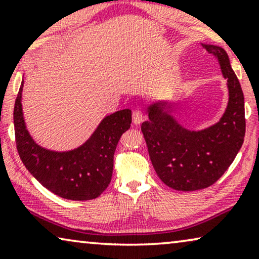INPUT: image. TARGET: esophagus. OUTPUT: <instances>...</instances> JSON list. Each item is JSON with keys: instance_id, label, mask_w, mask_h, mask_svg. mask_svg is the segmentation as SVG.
I'll return each instance as SVG.
<instances>
[{"instance_id": "34e87169", "label": "esophagus", "mask_w": 259, "mask_h": 259, "mask_svg": "<svg viewBox=\"0 0 259 259\" xmlns=\"http://www.w3.org/2000/svg\"><path fill=\"white\" fill-rule=\"evenodd\" d=\"M144 115L141 110H135L133 112V123L134 124H140V123L143 121Z\"/></svg>"}]
</instances>
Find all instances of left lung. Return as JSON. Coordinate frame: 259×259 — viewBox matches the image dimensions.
I'll use <instances>...</instances> for the list:
<instances>
[{
	"mask_svg": "<svg viewBox=\"0 0 259 259\" xmlns=\"http://www.w3.org/2000/svg\"><path fill=\"white\" fill-rule=\"evenodd\" d=\"M220 62L228 79L229 102L220 122L191 131L172 116V104L156 102L148 107L149 121L142 123L149 156L158 177L178 191L205 189L220 180L234 162L245 136L244 95L223 48L202 45Z\"/></svg>",
	"mask_w": 259,
	"mask_h": 259,
	"instance_id": "obj_1",
	"label": "left lung"
}]
</instances>
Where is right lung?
Listing matches in <instances>:
<instances>
[{
    "label": "right lung",
    "mask_w": 259,
    "mask_h": 259,
    "mask_svg": "<svg viewBox=\"0 0 259 259\" xmlns=\"http://www.w3.org/2000/svg\"><path fill=\"white\" fill-rule=\"evenodd\" d=\"M21 83L14 108L16 148L29 172L62 198L89 201L97 198L111 181L114 154L119 138L131 124V110L123 109L102 119L88 141L69 151L42 148L27 130L22 111Z\"/></svg>",
    "instance_id": "right-lung-1"
}]
</instances>
